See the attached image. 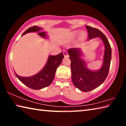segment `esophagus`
<instances>
[{
	"label": "esophagus",
	"instance_id": "esophagus-1",
	"mask_svg": "<svg viewBox=\"0 0 126 126\" xmlns=\"http://www.w3.org/2000/svg\"><path fill=\"white\" fill-rule=\"evenodd\" d=\"M63 55H64V57H66V58H68V53L65 50H63Z\"/></svg>",
	"mask_w": 126,
	"mask_h": 126
}]
</instances>
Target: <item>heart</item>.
Returning <instances> with one entry per match:
<instances>
[{
  "instance_id": "heart-1",
  "label": "heart",
  "mask_w": 126,
  "mask_h": 126,
  "mask_svg": "<svg viewBox=\"0 0 126 126\" xmlns=\"http://www.w3.org/2000/svg\"><path fill=\"white\" fill-rule=\"evenodd\" d=\"M76 34V33L75 32V33H74V34ZM84 35H85V34H84V33H81V34H80V35H81V37H84Z\"/></svg>"
}]
</instances>
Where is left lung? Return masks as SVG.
Here are the masks:
<instances>
[{
    "mask_svg": "<svg viewBox=\"0 0 126 126\" xmlns=\"http://www.w3.org/2000/svg\"><path fill=\"white\" fill-rule=\"evenodd\" d=\"M88 32L89 39L99 37L103 42L104 53L103 61L101 69L91 71L86 67L83 59L81 58L82 53L79 48H70L68 55L71 59L72 79L76 88L83 92H89L101 85L107 78L109 72L112 49L107 38L98 29L86 25Z\"/></svg>",
    "mask_w": 126,
    "mask_h": 126,
    "instance_id": "obj_1",
    "label": "left lung"
}]
</instances>
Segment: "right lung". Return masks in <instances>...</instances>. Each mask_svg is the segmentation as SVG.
Segmentation results:
<instances>
[{"label":"right lung","instance_id":"add662e5","mask_svg":"<svg viewBox=\"0 0 126 126\" xmlns=\"http://www.w3.org/2000/svg\"><path fill=\"white\" fill-rule=\"evenodd\" d=\"M41 29V28L37 26L32 27L25 31L22 36L28 33L39 32L38 35L43 38H47V35L46 34V32H40ZM63 58L62 52L57 55H49L44 68L39 73L33 76L23 77L18 76L16 72L14 73L19 80L29 88L35 90L44 88L49 86L52 83L57 68L61 64Z\"/></svg>","mask_w":126,"mask_h":126}]
</instances>
